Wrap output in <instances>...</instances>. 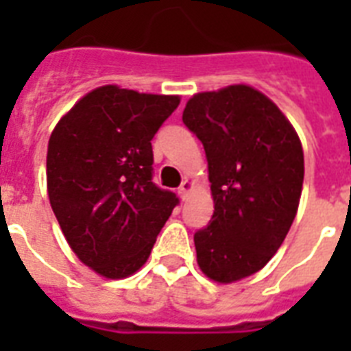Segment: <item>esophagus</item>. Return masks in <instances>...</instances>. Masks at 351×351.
Segmentation results:
<instances>
[{
	"label": "esophagus",
	"mask_w": 351,
	"mask_h": 351,
	"mask_svg": "<svg viewBox=\"0 0 351 351\" xmlns=\"http://www.w3.org/2000/svg\"><path fill=\"white\" fill-rule=\"evenodd\" d=\"M191 189H193V182H189V180L182 182V186L178 187V195H180L182 200H186V198L189 197Z\"/></svg>",
	"instance_id": "1"
}]
</instances>
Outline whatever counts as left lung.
Instances as JSON below:
<instances>
[{
    "label": "left lung",
    "instance_id": "left-lung-1",
    "mask_svg": "<svg viewBox=\"0 0 351 351\" xmlns=\"http://www.w3.org/2000/svg\"><path fill=\"white\" fill-rule=\"evenodd\" d=\"M182 120L202 142L215 211L195 233L198 266L228 284L266 266L293 224L304 180L297 132L247 85L198 93Z\"/></svg>",
    "mask_w": 351,
    "mask_h": 351
}]
</instances>
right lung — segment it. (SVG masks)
Here are the masks:
<instances>
[{"instance_id": "add662e5", "label": "right lung", "mask_w": 351, "mask_h": 351, "mask_svg": "<svg viewBox=\"0 0 351 351\" xmlns=\"http://www.w3.org/2000/svg\"><path fill=\"white\" fill-rule=\"evenodd\" d=\"M180 104L104 85L58 121L47 149V191L69 245L107 278L138 271L178 197L153 182L151 140Z\"/></svg>"}]
</instances>
